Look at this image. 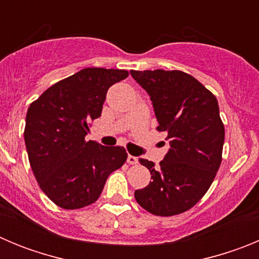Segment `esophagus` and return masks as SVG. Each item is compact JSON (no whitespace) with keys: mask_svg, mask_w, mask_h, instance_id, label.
Segmentation results:
<instances>
[{"mask_svg":"<svg viewBox=\"0 0 259 259\" xmlns=\"http://www.w3.org/2000/svg\"><path fill=\"white\" fill-rule=\"evenodd\" d=\"M127 162L130 164H136L137 162H139V158L135 157V155H131V154H128L127 157Z\"/></svg>","mask_w":259,"mask_h":259,"instance_id":"esophagus-1","label":"esophagus"}]
</instances>
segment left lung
<instances>
[{"label": "left lung", "mask_w": 259, "mask_h": 259, "mask_svg": "<svg viewBox=\"0 0 259 259\" xmlns=\"http://www.w3.org/2000/svg\"><path fill=\"white\" fill-rule=\"evenodd\" d=\"M146 91L158 120L166 132L170 149L155 168L153 182L135 191V198L146 211L159 217L180 214L194 206L210 188L222 162L224 125L215 96L198 80L183 71H131Z\"/></svg>", "instance_id": "left-lung-1"}]
</instances>
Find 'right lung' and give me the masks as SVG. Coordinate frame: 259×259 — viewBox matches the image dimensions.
<instances>
[{"label": "right lung", "instance_id": "1", "mask_svg": "<svg viewBox=\"0 0 259 259\" xmlns=\"http://www.w3.org/2000/svg\"><path fill=\"white\" fill-rule=\"evenodd\" d=\"M128 71L84 68L47 89L28 107L24 143L40 188L62 209L96 202L107 176L124 164L123 146L85 141L88 123L101 116L107 89Z\"/></svg>", "mask_w": 259, "mask_h": 259}]
</instances>
